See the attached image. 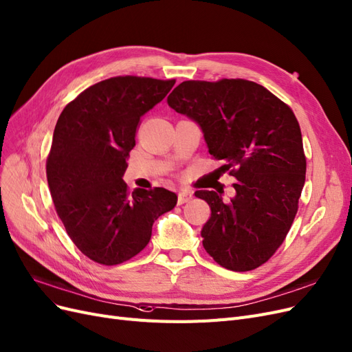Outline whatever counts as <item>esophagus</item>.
I'll list each match as a JSON object with an SVG mask.
<instances>
[{
    "mask_svg": "<svg viewBox=\"0 0 352 352\" xmlns=\"http://www.w3.org/2000/svg\"><path fill=\"white\" fill-rule=\"evenodd\" d=\"M192 199V193L190 192H179L177 195V204L182 205V204H186Z\"/></svg>",
    "mask_w": 352,
    "mask_h": 352,
    "instance_id": "esophagus-1",
    "label": "esophagus"
}]
</instances>
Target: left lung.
<instances>
[{
    "label": "left lung",
    "instance_id": "1",
    "mask_svg": "<svg viewBox=\"0 0 352 352\" xmlns=\"http://www.w3.org/2000/svg\"><path fill=\"white\" fill-rule=\"evenodd\" d=\"M167 103L195 120L210 154L236 177V195L197 190L210 220L202 245L223 268H258L283 245L306 180V157L297 119L284 102L248 80L184 81Z\"/></svg>",
    "mask_w": 352,
    "mask_h": 352
}]
</instances>
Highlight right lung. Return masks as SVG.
<instances>
[{
    "label": "right lung",
    "instance_id": "obj_1",
    "mask_svg": "<svg viewBox=\"0 0 352 352\" xmlns=\"http://www.w3.org/2000/svg\"><path fill=\"white\" fill-rule=\"evenodd\" d=\"M175 80L112 77L65 106L54 131L46 177L69 239L91 261L118 265L151 239L154 221L175 208L164 188L135 189L124 182L140 118L160 103Z\"/></svg>",
    "mask_w": 352,
    "mask_h": 352
}]
</instances>
